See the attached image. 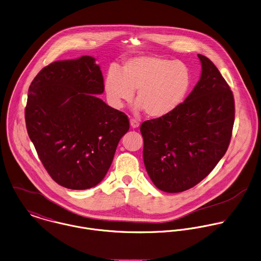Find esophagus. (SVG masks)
I'll use <instances>...</instances> for the list:
<instances>
[{
    "label": "esophagus",
    "instance_id": "34e87169",
    "mask_svg": "<svg viewBox=\"0 0 261 261\" xmlns=\"http://www.w3.org/2000/svg\"><path fill=\"white\" fill-rule=\"evenodd\" d=\"M130 125H131V127H132L133 129L139 127V123H138L136 120H134V119H131V120H130Z\"/></svg>",
    "mask_w": 261,
    "mask_h": 261
}]
</instances>
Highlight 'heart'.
<instances>
[{"instance_id":"b5f03b06","label":"heart","mask_w":261,"mask_h":261,"mask_svg":"<svg viewBox=\"0 0 261 261\" xmlns=\"http://www.w3.org/2000/svg\"><path fill=\"white\" fill-rule=\"evenodd\" d=\"M191 84L192 74L185 63L148 55L128 59L120 70L111 68L105 79L106 93L114 108H123L136 90V110H144L151 118L175 112Z\"/></svg>"}]
</instances>
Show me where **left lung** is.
I'll list each match as a JSON object with an SVG mask.
<instances>
[{
    "instance_id": "left-lung-1",
    "label": "left lung",
    "mask_w": 261,
    "mask_h": 261,
    "mask_svg": "<svg viewBox=\"0 0 261 261\" xmlns=\"http://www.w3.org/2000/svg\"><path fill=\"white\" fill-rule=\"evenodd\" d=\"M201 76L184 102L172 114L145 121L144 166L162 191L178 193L201 182L225 155L235 120L233 92L205 56Z\"/></svg>"
}]
</instances>
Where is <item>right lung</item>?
I'll list each match as a JSON object with an SVG mask.
<instances>
[{
	"mask_svg": "<svg viewBox=\"0 0 261 261\" xmlns=\"http://www.w3.org/2000/svg\"><path fill=\"white\" fill-rule=\"evenodd\" d=\"M105 90L95 59L57 61L32 80L27 133L51 179L73 190L97 185L108 173L129 119L97 95Z\"/></svg>",
	"mask_w": 261,
	"mask_h": 261,
	"instance_id": "right-lung-1",
	"label": "right lung"
}]
</instances>
